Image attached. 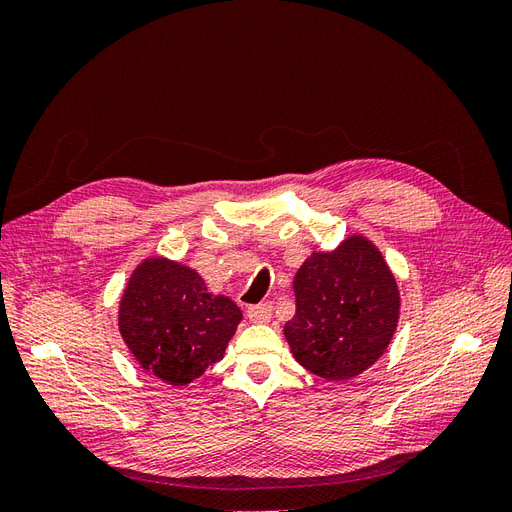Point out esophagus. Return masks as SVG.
Listing matches in <instances>:
<instances>
[{"mask_svg": "<svg viewBox=\"0 0 512 512\" xmlns=\"http://www.w3.org/2000/svg\"><path fill=\"white\" fill-rule=\"evenodd\" d=\"M271 312H273V307L269 303H258V305L247 307V318H250L252 322H269Z\"/></svg>", "mask_w": 512, "mask_h": 512, "instance_id": "obj_1", "label": "esophagus"}]
</instances>
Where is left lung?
Returning <instances> with one entry per match:
<instances>
[{
  "label": "left lung",
  "instance_id": "obj_1",
  "mask_svg": "<svg viewBox=\"0 0 512 512\" xmlns=\"http://www.w3.org/2000/svg\"><path fill=\"white\" fill-rule=\"evenodd\" d=\"M297 312L284 324L307 371L342 382L363 374L389 348L399 288L378 247L361 235L333 252H314L294 275Z\"/></svg>",
  "mask_w": 512,
  "mask_h": 512
}]
</instances>
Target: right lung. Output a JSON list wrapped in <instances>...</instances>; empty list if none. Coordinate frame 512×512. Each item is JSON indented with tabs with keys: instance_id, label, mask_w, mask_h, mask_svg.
<instances>
[{
	"instance_id": "obj_1",
	"label": "right lung",
	"mask_w": 512,
	"mask_h": 512,
	"mask_svg": "<svg viewBox=\"0 0 512 512\" xmlns=\"http://www.w3.org/2000/svg\"><path fill=\"white\" fill-rule=\"evenodd\" d=\"M241 318V309L211 294L194 269L168 258L143 260L119 303L123 342L143 369L173 386L218 363Z\"/></svg>"
}]
</instances>
